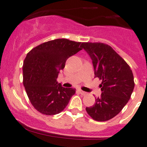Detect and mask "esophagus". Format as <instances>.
<instances>
[{"mask_svg": "<svg viewBox=\"0 0 147 147\" xmlns=\"http://www.w3.org/2000/svg\"><path fill=\"white\" fill-rule=\"evenodd\" d=\"M78 91H79V92H80V94H82V95H86V92H85V91H83V90H78Z\"/></svg>", "mask_w": 147, "mask_h": 147, "instance_id": "esophagus-1", "label": "esophagus"}]
</instances>
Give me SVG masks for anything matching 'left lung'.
Segmentation results:
<instances>
[{
    "mask_svg": "<svg viewBox=\"0 0 147 147\" xmlns=\"http://www.w3.org/2000/svg\"><path fill=\"white\" fill-rule=\"evenodd\" d=\"M81 48L92 60L95 78L102 80L101 96L86 109L94 120L107 121L120 113L129 101L135 86L132 70L109 45L83 42Z\"/></svg>",
    "mask_w": 147,
    "mask_h": 147,
    "instance_id": "left-lung-1",
    "label": "left lung"
}]
</instances>
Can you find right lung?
<instances>
[{"label":"right lung","mask_w":147,"mask_h":147,"mask_svg":"<svg viewBox=\"0 0 147 147\" xmlns=\"http://www.w3.org/2000/svg\"><path fill=\"white\" fill-rule=\"evenodd\" d=\"M81 42L64 39L48 41L32 49L23 64V84L36 110L46 115L60 113L75 89L64 88L57 79L69 57L82 50Z\"/></svg>","instance_id":"add662e5"}]
</instances>
